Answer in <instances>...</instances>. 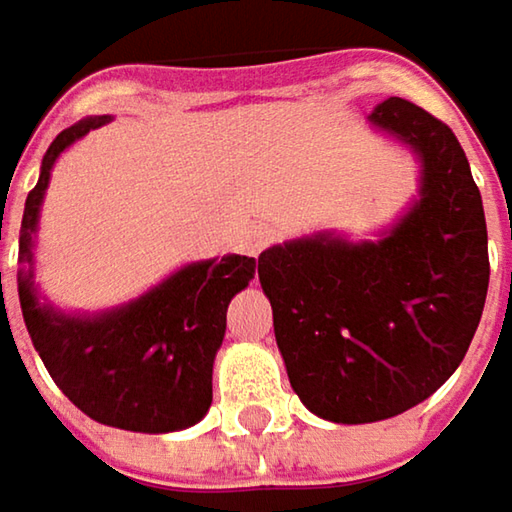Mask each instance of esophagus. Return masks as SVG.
Returning a JSON list of instances; mask_svg holds the SVG:
<instances>
[{
  "label": "esophagus",
  "mask_w": 512,
  "mask_h": 512,
  "mask_svg": "<svg viewBox=\"0 0 512 512\" xmlns=\"http://www.w3.org/2000/svg\"><path fill=\"white\" fill-rule=\"evenodd\" d=\"M275 237H278V231L272 226H266V223H260V226L249 228L246 231V237H243V252L246 255L257 257L269 243H275Z\"/></svg>",
  "instance_id": "esophagus-1"
}]
</instances>
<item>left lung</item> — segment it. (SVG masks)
Instances as JSON below:
<instances>
[{
	"label": "left lung",
	"mask_w": 512,
	"mask_h": 512,
	"mask_svg": "<svg viewBox=\"0 0 512 512\" xmlns=\"http://www.w3.org/2000/svg\"><path fill=\"white\" fill-rule=\"evenodd\" d=\"M371 124L420 159V199L379 240L316 234L257 257L292 391L333 423L432 397L464 362L490 284L487 223L455 133L406 98Z\"/></svg>",
	"instance_id": "obj_1"
}]
</instances>
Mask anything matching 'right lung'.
<instances>
[{
  "instance_id": "right-lung-1",
  "label": "right lung",
  "mask_w": 512,
  "mask_h": 512,
  "mask_svg": "<svg viewBox=\"0 0 512 512\" xmlns=\"http://www.w3.org/2000/svg\"><path fill=\"white\" fill-rule=\"evenodd\" d=\"M106 121V115L77 121L43 156L40 179L22 214L19 260L28 269L16 278L19 307L46 371L83 414L115 429L162 435L194 426L211 406V371L226 336V310L255 278V257L191 263L101 316H66L40 304L31 246L51 167L69 144Z\"/></svg>"
}]
</instances>
